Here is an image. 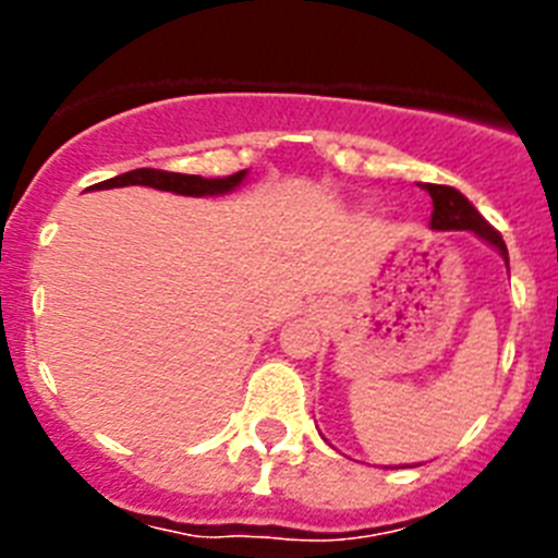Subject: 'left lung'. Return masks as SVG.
<instances>
[{"label": "left lung", "instance_id": "8db88e82", "mask_svg": "<svg viewBox=\"0 0 558 558\" xmlns=\"http://www.w3.org/2000/svg\"><path fill=\"white\" fill-rule=\"evenodd\" d=\"M425 192H430L433 198V215H430V229L433 231H472L475 236H481L483 243H489L497 254L502 256V263L509 268V251L502 236L492 229L486 220H483L481 211L463 198L461 192L452 190V186L441 184H418Z\"/></svg>", "mask_w": 558, "mask_h": 558}]
</instances>
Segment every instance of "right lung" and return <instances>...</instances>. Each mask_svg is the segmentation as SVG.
Here are the masks:
<instances>
[{
  "instance_id": "1",
  "label": "right lung",
  "mask_w": 558,
  "mask_h": 558,
  "mask_svg": "<svg viewBox=\"0 0 558 558\" xmlns=\"http://www.w3.org/2000/svg\"><path fill=\"white\" fill-rule=\"evenodd\" d=\"M248 179V170H240L226 179H201V175H184V172H165L150 170V167H140V170L122 172L117 179L100 181V184L88 186V190H113V186H153L161 192H175V195H186V198H215V195H226L234 192L236 186Z\"/></svg>"
}]
</instances>
